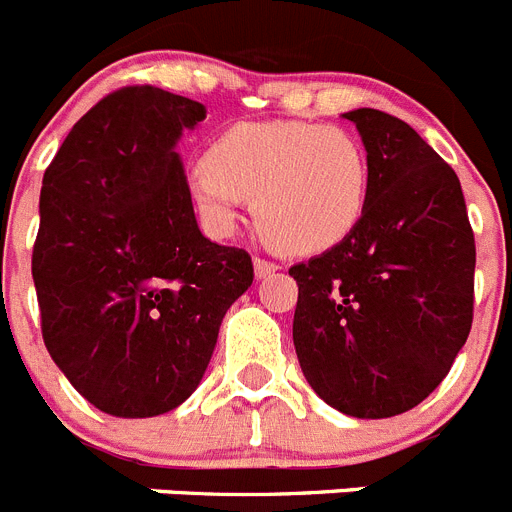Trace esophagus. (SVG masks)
I'll use <instances>...</instances> for the list:
<instances>
[{"instance_id":"esophagus-1","label":"esophagus","mask_w":512,"mask_h":512,"mask_svg":"<svg viewBox=\"0 0 512 512\" xmlns=\"http://www.w3.org/2000/svg\"><path fill=\"white\" fill-rule=\"evenodd\" d=\"M253 269H256V277H269V274L279 271V264H274V261L256 256V259H253Z\"/></svg>"}]
</instances>
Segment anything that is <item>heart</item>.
I'll return each mask as SVG.
<instances>
[{"instance_id":"1","label":"heart","mask_w":512,"mask_h":512,"mask_svg":"<svg viewBox=\"0 0 512 512\" xmlns=\"http://www.w3.org/2000/svg\"><path fill=\"white\" fill-rule=\"evenodd\" d=\"M189 197L207 228H233L253 200V223L284 253H320L359 225L369 158L354 133L305 120L243 122L225 130L189 171Z\"/></svg>"}]
</instances>
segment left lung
<instances>
[{
  "label": "left lung",
  "instance_id": "obj_1",
  "mask_svg": "<svg viewBox=\"0 0 512 512\" xmlns=\"http://www.w3.org/2000/svg\"><path fill=\"white\" fill-rule=\"evenodd\" d=\"M369 158V197L338 246L289 277L310 387L354 418L415 408L449 374L474 318V230L456 171L408 122L346 112Z\"/></svg>",
  "mask_w": 512,
  "mask_h": 512
}]
</instances>
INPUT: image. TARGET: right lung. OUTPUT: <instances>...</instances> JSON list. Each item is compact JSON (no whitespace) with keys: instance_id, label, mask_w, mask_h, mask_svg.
Wrapping results in <instances>:
<instances>
[{"instance_id":"right-lung-1","label":"right lung","mask_w":512,"mask_h":512,"mask_svg":"<svg viewBox=\"0 0 512 512\" xmlns=\"http://www.w3.org/2000/svg\"><path fill=\"white\" fill-rule=\"evenodd\" d=\"M205 104L122 87L76 122L40 189L33 279L51 359L94 408L153 418L200 384L248 251L197 228L176 140Z\"/></svg>"}]
</instances>
